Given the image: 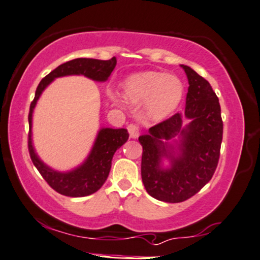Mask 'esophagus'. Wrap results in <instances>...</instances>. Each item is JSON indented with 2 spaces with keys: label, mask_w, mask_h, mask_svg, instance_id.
I'll return each mask as SVG.
<instances>
[{
  "label": "esophagus",
  "mask_w": 260,
  "mask_h": 260,
  "mask_svg": "<svg viewBox=\"0 0 260 260\" xmlns=\"http://www.w3.org/2000/svg\"><path fill=\"white\" fill-rule=\"evenodd\" d=\"M127 129H128V132H129L131 138H137V137L139 136L140 129H139V126H138V124H136V123H131V124H128Z\"/></svg>",
  "instance_id": "1"
}]
</instances>
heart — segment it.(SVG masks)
<instances>
[{
	"label": "heart",
	"mask_w": 260,
	"mask_h": 260,
	"mask_svg": "<svg viewBox=\"0 0 260 260\" xmlns=\"http://www.w3.org/2000/svg\"><path fill=\"white\" fill-rule=\"evenodd\" d=\"M184 84L179 77L157 71L133 75L126 82V98L132 104L148 100L151 117L162 118L171 114L180 103Z\"/></svg>",
	"instance_id": "heart-1"
}]
</instances>
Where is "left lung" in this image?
<instances>
[{
	"instance_id": "8db88e82",
	"label": "left lung",
	"mask_w": 260,
	"mask_h": 260,
	"mask_svg": "<svg viewBox=\"0 0 260 260\" xmlns=\"http://www.w3.org/2000/svg\"><path fill=\"white\" fill-rule=\"evenodd\" d=\"M181 68L189 81L183 116L177 112L139 137L144 186L150 196L170 203L192 198L212 179L223 139L219 99L207 80L186 65ZM183 118L190 120L185 127H181ZM176 135L180 137L177 147L161 140ZM162 157L171 162L167 170L160 168Z\"/></svg>"
}]
</instances>
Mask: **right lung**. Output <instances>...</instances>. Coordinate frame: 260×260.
I'll list each match as a JSON object with an SVG mask.
<instances>
[{
  "label": "right lung",
  "mask_w": 260,
  "mask_h": 260,
  "mask_svg": "<svg viewBox=\"0 0 260 260\" xmlns=\"http://www.w3.org/2000/svg\"><path fill=\"white\" fill-rule=\"evenodd\" d=\"M116 67V58L112 57L109 60H98V59L89 58H77L74 60L67 61L59 65L57 69L51 71L46 77H43L36 88L35 98L30 104L29 112V138H27V148L31 161L35 165L37 171L43 177L48 185L53 190L61 193L64 196L70 198H83L90 193L98 191L103 184L105 183L106 178L111 168L112 156L127 142L128 134L124 128H102L93 145L92 151L80 167L75 168L70 172H58L49 168L35 152L31 140V124H32V111L35 108L37 100L42 94L43 89L57 77L69 76V75H83L99 82H104L109 79L112 70Z\"/></svg>",
  "instance_id": "obj_1"
}]
</instances>
